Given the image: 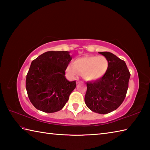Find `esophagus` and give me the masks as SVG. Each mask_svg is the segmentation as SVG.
<instances>
[{"label": "esophagus", "mask_w": 150, "mask_h": 150, "mask_svg": "<svg viewBox=\"0 0 150 150\" xmlns=\"http://www.w3.org/2000/svg\"><path fill=\"white\" fill-rule=\"evenodd\" d=\"M79 82H80V81H77V84H79Z\"/></svg>", "instance_id": "obj_1"}]
</instances>
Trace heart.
Segmentation results:
<instances>
[{
    "mask_svg": "<svg viewBox=\"0 0 150 150\" xmlns=\"http://www.w3.org/2000/svg\"><path fill=\"white\" fill-rule=\"evenodd\" d=\"M109 65V61L104 56H84L68 65L66 71L72 77H76L79 73L86 81H96L106 74Z\"/></svg>",
    "mask_w": 150,
    "mask_h": 150,
    "instance_id": "obj_1",
    "label": "heart"
}]
</instances>
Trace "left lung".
<instances>
[{"instance_id":"left-lung-1","label":"left lung","mask_w":150,"mask_h":150,"mask_svg":"<svg viewBox=\"0 0 150 150\" xmlns=\"http://www.w3.org/2000/svg\"><path fill=\"white\" fill-rule=\"evenodd\" d=\"M109 61L103 77L87 82L85 103L89 109L100 114L109 113L123 103L128 88L130 73L125 62L110 52H98Z\"/></svg>"}]
</instances>
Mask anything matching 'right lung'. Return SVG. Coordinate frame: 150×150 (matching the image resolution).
Returning <instances> with one entry per match:
<instances>
[{"label":"right lung","instance_id":"obj_1","mask_svg":"<svg viewBox=\"0 0 150 150\" xmlns=\"http://www.w3.org/2000/svg\"><path fill=\"white\" fill-rule=\"evenodd\" d=\"M71 57L65 51H50L33 60L26 75V88L30 102L37 110L54 113L62 109L76 81L69 82L65 71Z\"/></svg>","mask_w":150,"mask_h":150}]
</instances>
